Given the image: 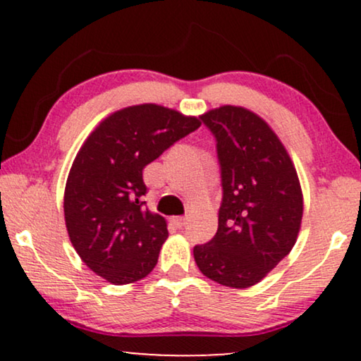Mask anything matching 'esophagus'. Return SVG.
Returning a JSON list of instances; mask_svg holds the SVG:
<instances>
[{
  "instance_id": "1",
  "label": "esophagus",
  "mask_w": 361,
  "mask_h": 361,
  "mask_svg": "<svg viewBox=\"0 0 361 361\" xmlns=\"http://www.w3.org/2000/svg\"><path fill=\"white\" fill-rule=\"evenodd\" d=\"M172 221H174V224L179 226V228H182V226H185L187 225V219L185 216H174V219H172Z\"/></svg>"
}]
</instances>
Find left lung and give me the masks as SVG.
I'll return each mask as SVG.
<instances>
[{"label":"left lung","instance_id":"obj_1","mask_svg":"<svg viewBox=\"0 0 361 361\" xmlns=\"http://www.w3.org/2000/svg\"><path fill=\"white\" fill-rule=\"evenodd\" d=\"M216 137L224 200L219 230L194 248L202 274L226 288L258 284L298 240L304 197L294 162L259 115L224 105L200 115Z\"/></svg>","mask_w":361,"mask_h":361}]
</instances>
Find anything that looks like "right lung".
<instances>
[{"label": "right lung", "instance_id": "add662e5", "mask_svg": "<svg viewBox=\"0 0 361 361\" xmlns=\"http://www.w3.org/2000/svg\"><path fill=\"white\" fill-rule=\"evenodd\" d=\"M200 125L197 116L142 103L108 115L78 149L63 192L67 233L108 283L131 284L154 269L167 221L142 207V169Z\"/></svg>", "mask_w": 361, "mask_h": 361}]
</instances>
